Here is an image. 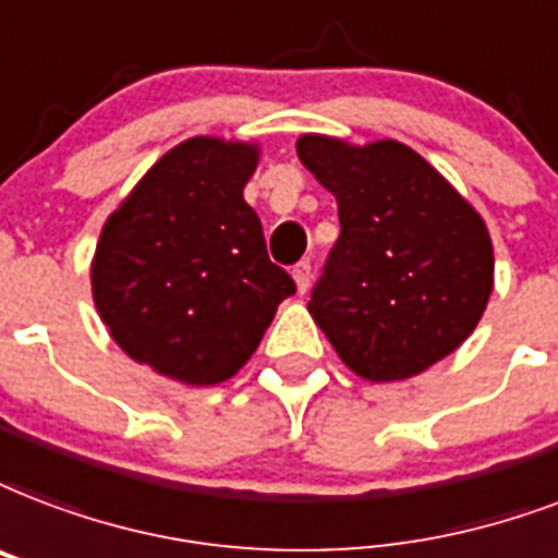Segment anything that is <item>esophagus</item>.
Listing matches in <instances>:
<instances>
[{
	"mask_svg": "<svg viewBox=\"0 0 558 558\" xmlns=\"http://www.w3.org/2000/svg\"><path fill=\"white\" fill-rule=\"evenodd\" d=\"M292 278H295L298 292L304 295V292L310 289V278H313V269H310V263L307 260L295 263V266H292Z\"/></svg>",
	"mask_w": 558,
	"mask_h": 558,
	"instance_id": "obj_1",
	"label": "esophagus"
}]
</instances>
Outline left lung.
<instances>
[{"label":"left lung","instance_id":"obj_1","mask_svg":"<svg viewBox=\"0 0 558 558\" xmlns=\"http://www.w3.org/2000/svg\"><path fill=\"white\" fill-rule=\"evenodd\" d=\"M295 148L339 204L342 233L307 304L339 360L395 383L453 354L495 289L483 216L398 140L301 134Z\"/></svg>","mask_w":558,"mask_h":558}]
</instances>
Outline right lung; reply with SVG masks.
Returning <instances> with one entry per match:
<instances>
[{
  "mask_svg": "<svg viewBox=\"0 0 558 558\" xmlns=\"http://www.w3.org/2000/svg\"><path fill=\"white\" fill-rule=\"evenodd\" d=\"M257 163V143L184 140L101 228L93 304L110 339L169 380L216 386L233 377L295 292L242 198Z\"/></svg>",
  "mask_w": 558,
  "mask_h": 558,
  "instance_id": "obj_1",
  "label": "right lung"
}]
</instances>
